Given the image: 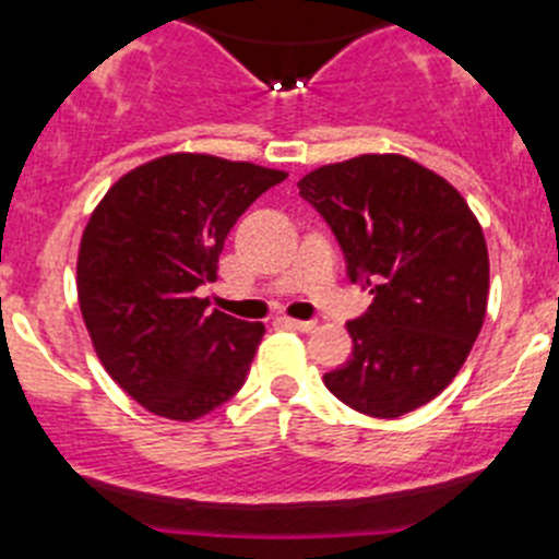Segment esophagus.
<instances>
[{"label": "esophagus", "instance_id": "esophagus-1", "mask_svg": "<svg viewBox=\"0 0 559 559\" xmlns=\"http://www.w3.org/2000/svg\"><path fill=\"white\" fill-rule=\"evenodd\" d=\"M281 322H284L286 328H292V330H300V333H311V330L317 328V322H313V319H289V317H284Z\"/></svg>", "mask_w": 559, "mask_h": 559}]
</instances>
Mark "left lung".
Returning <instances> with one entry per match:
<instances>
[{
    "mask_svg": "<svg viewBox=\"0 0 559 559\" xmlns=\"http://www.w3.org/2000/svg\"><path fill=\"white\" fill-rule=\"evenodd\" d=\"M297 188L333 229L352 284L373 295L346 322L352 357L324 373L328 390L371 417L429 404L486 319L489 251L475 213L445 177L393 153L319 166Z\"/></svg>",
    "mask_w": 559,
    "mask_h": 559,
    "instance_id": "left-lung-1",
    "label": "left lung"
}]
</instances>
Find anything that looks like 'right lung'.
<instances>
[{"instance_id":"add662e5","label":"right lung","mask_w":559,"mask_h":559,"mask_svg":"<svg viewBox=\"0 0 559 559\" xmlns=\"http://www.w3.org/2000/svg\"><path fill=\"white\" fill-rule=\"evenodd\" d=\"M286 171L171 153L119 177L81 235L75 286L108 377L153 415L197 420L246 382L262 322L207 311L224 240Z\"/></svg>"}]
</instances>
